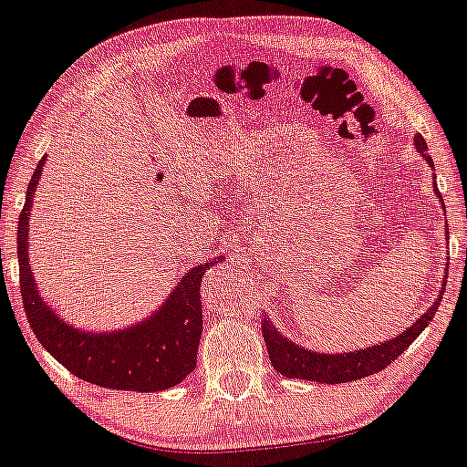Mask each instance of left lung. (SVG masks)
Returning <instances> with one entry per match:
<instances>
[{"label": "left lung", "mask_w": 467, "mask_h": 467, "mask_svg": "<svg viewBox=\"0 0 467 467\" xmlns=\"http://www.w3.org/2000/svg\"><path fill=\"white\" fill-rule=\"evenodd\" d=\"M415 146L417 150L423 154L431 169H435L423 136H415ZM435 192L437 197L441 199L437 182H435ZM445 234L450 237V227L447 225H445ZM447 266H450V264H447ZM443 293H445V280H443L441 295ZM441 295H439L433 306H431L427 313L420 315V319L417 323H412L407 331L400 333V336L384 341L380 346L351 351V354H315V351L296 346V343H293L288 337L280 336V331L270 323V319L264 317L262 336H264V341H266L268 358L272 366H275V370L286 378H298V380H313V382H325V384H343V382L359 380V378L376 374L384 370L386 366H390L394 359H397L402 351L425 331V327L439 309Z\"/></svg>", "instance_id": "1"}]
</instances>
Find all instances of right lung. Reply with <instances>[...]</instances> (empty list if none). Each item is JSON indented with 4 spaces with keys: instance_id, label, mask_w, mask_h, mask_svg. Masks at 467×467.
I'll use <instances>...</instances> for the list:
<instances>
[{
    "instance_id": "add662e5",
    "label": "right lung",
    "mask_w": 467,
    "mask_h": 467,
    "mask_svg": "<svg viewBox=\"0 0 467 467\" xmlns=\"http://www.w3.org/2000/svg\"><path fill=\"white\" fill-rule=\"evenodd\" d=\"M42 164L44 158L34 169L17 222L20 293L34 336L68 372L105 389L158 392L182 382L197 366V348L203 329L201 280L205 270L223 256L191 268L162 309L134 327L111 333H85L70 327L40 298L28 262V219Z\"/></svg>"
}]
</instances>
